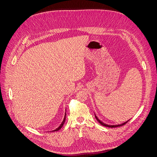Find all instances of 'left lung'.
<instances>
[{"label":"left lung","instance_id":"1","mask_svg":"<svg viewBox=\"0 0 157 157\" xmlns=\"http://www.w3.org/2000/svg\"><path fill=\"white\" fill-rule=\"evenodd\" d=\"M95 117H96V118L97 119V121L100 123V124L102 125V126H106V127H109V128H116V127H119V126H123V125H124L125 124H126V123L129 121V120H128V121H126L125 122H124V123H122V124H117V125H109V124H105V123H103L102 121H101L99 119V118L96 117V115H95Z\"/></svg>","mask_w":157,"mask_h":157}]
</instances>
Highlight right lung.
Returning a JSON list of instances; mask_svg holds the SVG:
<instances>
[{"label":"right lung","instance_id":"add662e5","mask_svg":"<svg viewBox=\"0 0 157 157\" xmlns=\"http://www.w3.org/2000/svg\"><path fill=\"white\" fill-rule=\"evenodd\" d=\"M65 119H66V113H65V117H64V118H63V121H62V122H61V124L59 125V126L58 128H57L56 130H52V132H55V131H58V130H60L61 128H62L63 125L64 124V122H65Z\"/></svg>","mask_w":157,"mask_h":157}]
</instances>
